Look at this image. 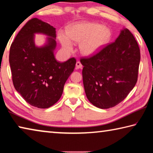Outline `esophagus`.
Here are the masks:
<instances>
[{
	"instance_id": "esophagus-1",
	"label": "esophagus",
	"mask_w": 153,
	"mask_h": 153,
	"mask_svg": "<svg viewBox=\"0 0 153 153\" xmlns=\"http://www.w3.org/2000/svg\"><path fill=\"white\" fill-rule=\"evenodd\" d=\"M82 65L81 64V63L80 62H77L76 63V69H80V68H82Z\"/></svg>"
}]
</instances>
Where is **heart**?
Masks as SVG:
<instances>
[{
  "mask_svg": "<svg viewBox=\"0 0 153 153\" xmlns=\"http://www.w3.org/2000/svg\"><path fill=\"white\" fill-rule=\"evenodd\" d=\"M112 32L108 27L92 22H79L71 25L67 33L60 31L58 39L63 48L71 52L73 49L72 41L80 43L79 50L85 56L97 54L108 43Z\"/></svg>",
  "mask_w": 153,
  "mask_h": 153,
  "instance_id": "obj_1",
  "label": "heart"
}]
</instances>
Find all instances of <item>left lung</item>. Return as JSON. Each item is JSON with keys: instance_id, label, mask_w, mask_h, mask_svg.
<instances>
[{"instance_id": "8db88e82", "label": "left lung", "mask_w": 153, "mask_h": 153, "mask_svg": "<svg viewBox=\"0 0 153 153\" xmlns=\"http://www.w3.org/2000/svg\"><path fill=\"white\" fill-rule=\"evenodd\" d=\"M140 52L136 40L127 28L115 41L90 58L81 59L87 99L99 108L114 107L122 102L137 80Z\"/></svg>"}]
</instances>
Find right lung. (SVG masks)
Masks as SVG:
<instances>
[{"label":"right lung","mask_w":153,"mask_h":153,"mask_svg":"<svg viewBox=\"0 0 153 153\" xmlns=\"http://www.w3.org/2000/svg\"><path fill=\"white\" fill-rule=\"evenodd\" d=\"M48 37L42 46L35 44V34ZM56 28L38 18L29 20L11 44L9 64L16 91L32 106L47 108L58 101L64 86L74 71V57L57 62L54 56Z\"/></svg>","instance_id":"obj_1"}]
</instances>
